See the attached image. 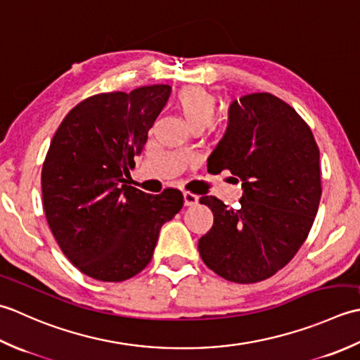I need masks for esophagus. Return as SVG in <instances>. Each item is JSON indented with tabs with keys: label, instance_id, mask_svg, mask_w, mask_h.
I'll list each match as a JSON object with an SVG mask.
<instances>
[{
	"label": "esophagus",
	"instance_id": "esophagus-1",
	"mask_svg": "<svg viewBox=\"0 0 360 360\" xmlns=\"http://www.w3.org/2000/svg\"><path fill=\"white\" fill-rule=\"evenodd\" d=\"M183 199H185L186 207H193V205H197V202H199V195L189 193V191H185V193H183Z\"/></svg>",
	"mask_w": 360,
	"mask_h": 360
}]
</instances>
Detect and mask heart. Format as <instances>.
<instances>
[{"mask_svg": "<svg viewBox=\"0 0 360 360\" xmlns=\"http://www.w3.org/2000/svg\"><path fill=\"white\" fill-rule=\"evenodd\" d=\"M174 102L183 120L194 130L210 126L216 116L217 99L214 94L202 86L183 88L175 94Z\"/></svg>", "mask_w": 360, "mask_h": 360, "instance_id": "heart-1", "label": "heart"}]
</instances>
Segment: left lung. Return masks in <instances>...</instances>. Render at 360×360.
Instances as JSON below:
<instances>
[{"instance_id": "obj_1", "label": "left lung", "mask_w": 360, "mask_h": 360, "mask_svg": "<svg viewBox=\"0 0 360 360\" xmlns=\"http://www.w3.org/2000/svg\"><path fill=\"white\" fill-rule=\"evenodd\" d=\"M229 169L242 181L240 207L202 195L214 216L199 239L203 262L225 280H267L297 255L321 197L320 150L312 130L270 93L245 94L230 107V124L208 158V172Z\"/></svg>"}]
</instances>
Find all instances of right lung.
Returning <instances> with one entry per match:
<instances>
[{
  "mask_svg": "<svg viewBox=\"0 0 360 360\" xmlns=\"http://www.w3.org/2000/svg\"><path fill=\"white\" fill-rule=\"evenodd\" d=\"M171 94L165 84L99 93L70 110L41 167L43 208L63 255L86 276L120 283L148 266L160 229L183 207L179 189L126 185L135 155Z\"/></svg>",
  "mask_w": 360,
  "mask_h": 360,
  "instance_id": "1",
  "label": "right lung"
}]
</instances>
